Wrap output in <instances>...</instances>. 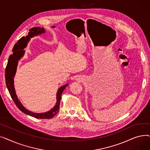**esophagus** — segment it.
Listing matches in <instances>:
<instances>
[{"label": "esophagus", "instance_id": "34e87169", "mask_svg": "<svg viewBox=\"0 0 150 150\" xmlns=\"http://www.w3.org/2000/svg\"><path fill=\"white\" fill-rule=\"evenodd\" d=\"M76 81L78 82H81L83 81V78L81 77H78V78H76Z\"/></svg>", "mask_w": 150, "mask_h": 150}]
</instances>
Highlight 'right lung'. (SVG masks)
<instances>
[{
	"label": "right lung",
	"instance_id": "add662e5",
	"mask_svg": "<svg viewBox=\"0 0 150 150\" xmlns=\"http://www.w3.org/2000/svg\"><path fill=\"white\" fill-rule=\"evenodd\" d=\"M45 32V28L43 27H34L31 28L28 32V35L26 36V37H22L18 41L17 43H16L13 49V54H11L8 61L7 65L5 69V81L10 96L13 100L14 103L17 107L21 110V111L31 117H33L36 119H51L56 115L59 109L60 105V101L61 99L62 93L64 90L66 88L67 86H69V84H66L64 86H61L58 89L57 93V103L54 106V107L51 109L50 111L43 112V113H35L31 112L27 109H26L23 105L21 103L20 100L18 99V96L16 93V91L14 86V78L16 72L17 66L18 61L23 56L25 53L24 49L26 47L27 43L30 40L31 38L34 36H36L43 34Z\"/></svg>",
	"mask_w": 150,
	"mask_h": 150
}]
</instances>
